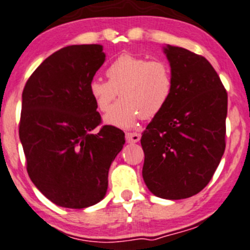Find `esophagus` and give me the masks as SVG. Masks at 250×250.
I'll return each instance as SVG.
<instances>
[{
  "mask_svg": "<svg viewBox=\"0 0 250 250\" xmlns=\"http://www.w3.org/2000/svg\"><path fill=\"white\" fill-rule=\"evenodd\" d=\"M125 137L126 141H127L128 143H137V142H139V139H141V135L137 132H127Z\"/></svg>",
  "mask_w": 250,
  "mask_h": 250,
  "instance_id": "34e87169",
  "label": "esophagus"
}]
</instances>
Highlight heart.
<instances>
[{
	"label": "heart",
	"mask_w": 250,
	"mask_h": 250,
	"mask_svg": "<svg viewBox=\"0 0 250 250\" xmlns=\"http://www.w3.org/2000/svg\"><path fill=\"white\" fill-rule=\"evenodd\" d=\"M108 81L95 79L88 84V94L96 108L107 111L117 93L122 100L104 118L107 125L132 128L139 118L151 119L166 108L174 93V76L165 61L123 53L107 66Z\"/></svg>",
	"instance_id": "obj_1"
}]
</instances>
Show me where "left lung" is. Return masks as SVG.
<instances>
[{
	"mask_svg": "<svg viewBox=\"0 0 250 250\" xmlns=\"http://www.w3.org/2000/svg\"><path fill=\"white\" fill-rule=\"evenodd\" d=\"M174 93L141 138L144 182L152 194L178 200L210 182L225 150L228 94L203 56L167 45Z\"/></svg>",
	"mask_w": 250,
	"mask_h": 250,
	"instance_id": "left-lung-1",
	"label": "left lung"
}]
</instances>
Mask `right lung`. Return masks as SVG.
<instances>
[{
	"label": "right lung",
	"instance_id": "add662e5",
	"mask_svg": "<svg viewBox=\"0 0 250 250\" xmlns=\"http://www.w3.org/2000/svg\"><path fill=\"white\" fill-rule=\"evenodd\" d=\"M98 44L63 47L42 62L22 92L19 136L32 182L68 208L95 205L106 195L108 170L123 149L122 130L104 125L88 94L103 65Z\"/></svg>",
	"mask_w": 250,
	"mask_h": 250
}]
</instances>
